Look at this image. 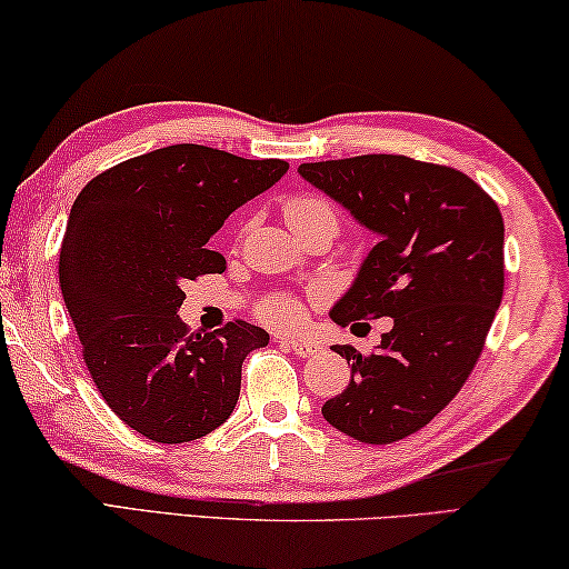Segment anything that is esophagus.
Here are the masks:
<instances>
[{"instance_id": "esophagus-1", "label": "esophagus", "mask_w": 569, "mask_h": 569, "mask_svg": "<svg viewBox=\"0 0 569 569\" xmlns=\"http://www.w3.org/2000/svg\"><path fill=\"white\" fill-rule=\"evenodd\" d=\"M282 346L290 348L297 358H310L320 350V346H315L310 340H282Z\"/></svg>"}]
</instances>
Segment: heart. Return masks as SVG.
<instances>
[{
	"label": "heart",
	"instance_id": "b5f03b06",
	"mask_svg": "<svg viewBox=\"0 0 569 569\" xmlns=\"http://www.w3.org/2000/svg\"><path fill=\"white\" fill-rule=\"evenodd\" d=\"M284 217L295 231L312 227V223H328V227L338 229V209H335V203L330 199L318 197V193H300V197L287 201ZM257 315L267 325H274V328L295 330L300 328L305 320V307L297 297L287 292H277V295L264 297V300L259 302Z\"/></svg>",
	"mask_w": 569,
	"mask_h": 569
}]
</instances>
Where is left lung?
Instances as JSON below:
<instances>
[{"instance_id": "8db88e82", "label": "left lung", "mask_w": 569, "mask_h": 569, "mask_svg": "<svg viewBox=\"0 0 569 569\" xmlns=\"http://www.w3.org/2000/svg\"><path fill=\"white\" fill-rule=\"evenodd\" d=\"M300 176L342 203L380 241L330 318H393L380 346L348 360L350 383L322 406L330 426L362 443L416 433L467 383L505 295V221L467 173L370 153L302 163Z\"/></svg>"}]
</instances>
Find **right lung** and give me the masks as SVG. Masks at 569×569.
I'll use <instances>...</instances> for the list:
<instances>
[{
	"label": "right lung",
	"mask_w": 569,
	"mask_h": 569,
	"mask_svg": "<svg viewBox=\"0 0 569 569\" xmlns=\"http://www.w3.org/2000/svg\"><path fill=\"white\" fill-rule=\"evenodd\" d=\"M287 169L179 143L98 173L74 199L60 290L92 383L146 439H201L234 411L241 362L269 335L244 320L193 335L176 312L189 279L227 269L209 239Z\"/></svg>",
	"instance_id": "add662e5"
}]
</instances>
